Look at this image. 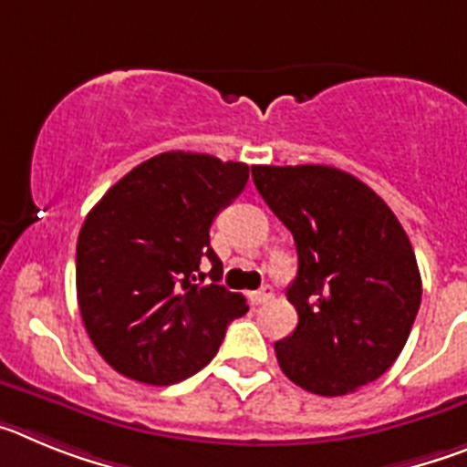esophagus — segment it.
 Segmentation results:
<instances>
[{
  "mask_svg": "<svg viewBox=\"0 0 467 467\" xmlns=\"http://www.w3.org/2000/svg\"><path fill=\"white\" fill-rule=\"evenodd\" d=\"M274 296V290H271V285H264V287H259L257 292H253L250 295V299H253V304H266V301Z\"/></svg>",
  "mask_w": 467,
  "mask_h": 467,
  "instance_id": "obj_1",
  "label": "esophagus"
}]
</instances>
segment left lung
I'll list each match as a JSON object with an SVG mask.
<instances>
[{
    "instance_id": "8db88e82",
    "label": "left lung",
    "mask_w": 467,
    "mask_h": 467,
    "mask_svg": "<svg viewBox=\"0 0 467 467\" xmlns=\"http://www.w3.org/2000/svg\"><path fill=\"white\" fill-rule=\"evenodd\" d=\"M257 192L290 229L299 323L275 344L285 377L308 393L346 395L398 360L420 306L414 250L393 210L332 166H253Z\"/></svg>"
}]
</instances>
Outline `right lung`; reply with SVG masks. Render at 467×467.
<instances>
[{"mask_svg":"<svg viewBox=\"0 0 467 467\" xmlns=\"http://www.w3.org/2000/svg\"><path fill=\"white\" fill-rule=\"evenodd\" d=\"M247 177L245 163L166 151L88 213L77 241V299L90 341L119 374L151 386L182 381L245 316V296L220 285L210 226ZM205 258L210 275L200 271Z\"/></svg>","mask_w":467,"mask_h":467,"instance_id":"obj_1","label":"right lung"}]
</instances>
